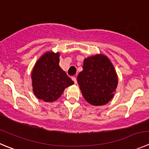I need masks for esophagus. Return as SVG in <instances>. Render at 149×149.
<instances>
[{
  "mask_svg": "<svg viewBox=\"0 0 149 149\" xmlns=\"http://www.w3.org/2000/svg\"><path fill=\"white\" fill-rule=\"evenodd\" d=\"M72 80H73V81H74L75 84H76V83H77V80H76V77H72Z\"/></svg>",
  "mask_w": 149,
  "mask_h": 149,
  "instance_id": "esophagus-1",
  "label": "esophagus"
}]
</instances>
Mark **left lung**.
I'll return each instance as SVG.
<instances>
[{
	"instance_id": "8db88e82",
	"label": "left lung",
	"mask_w": 149,
	"mask_h": 149,
	"mask_svg": "<svg viewBox=\"0 0 149 149\" xmlns=\"http://www.w3.org/2000/svg\"><path fill=\"white\" fill-rule=\"evenodd\" d=\"M77 81L89 104L102 106L113 98L118 79L109 58L100 54L84 59L83 70L78 75Z\"/></svg>"
}]
</instances>
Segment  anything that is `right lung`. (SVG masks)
Returning a JSON list of instances; mask_svg holds the SVG:
<instances>
[{"instance_id":"1","label":"right lung","mask_w":149,"mask_h":149,"mask_svg":"<svg viewBox=\"0 0 149 149\" xmlns=\"http://www.w3.org/2000/svg\"><path fill=\"white\" fill-rule=\"evenodd\" d=\"M59 53L47 51L37 61L31 72L33 92L40 100L54 102L65 88L74 84L59 66Z\"/></svg>"}]
</instances>
